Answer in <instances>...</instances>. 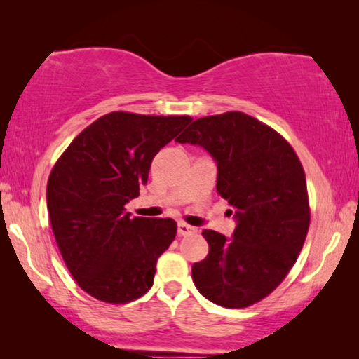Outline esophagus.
I'll use <instances>...</instances> for the list:
<instances>
[{
  "label": "esophagus",
  "mask_w": 359,
  "mask_h": 359,
  "mask_svg": "<svg viewBox=\"0 0 359 359\" xmlns=\"http://www.w3.org/2000/svg\"><path fill=\"white\" fill-rule=\"evenodd\" d=\"M177 231H179L180 236H190V234L196 233V229H194L193 226H190V224L184 223V222H180V223L177 224Z\"/></svg>",
  "instance_id": "34e87169"
}]
</instances>
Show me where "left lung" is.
Returning <instances> with one entry per match:
<instances>
[{
    "label": "left lung",
    "instance_id": "8db88e82",
    "mask_svg": "<svg viewBox=\"0 0 359 359\" xmlns=\"http://www.w3.org/2000/svg\"><path fill=\"white\" fill-rule=\"evenodd\" d=\"M175 141L201 145L214 156L217 193L238 218L233 239L203 231L209 253L193 264V282L222 307L257 304L294 266L311 224L299 158L276 130L238 111L194 120Z\"/></svg>",
    "mask_w": 359,
    "mask_h": 359
}]
</instances>
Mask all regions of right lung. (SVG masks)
I'll list each match as a JSON object with an SVG mask.
<instances>
[{"instance_id":"obj_1","label":"right lung","mask_w":359,"mask_h":359,"mask_svg":"<svg viewBox=\"0 0 359 359\" xmlns=\"http://www.w3.org/2000/svg\"><path fill=\"white\" fill-rule=\"evenodd\" d=\"M188 115L111 112L77 135L47 182L53 236L85 293L126 304L154 285L160 255L177 233L172 218H131L154 156L190 123Z\"/></svg>"}]
</instances>
